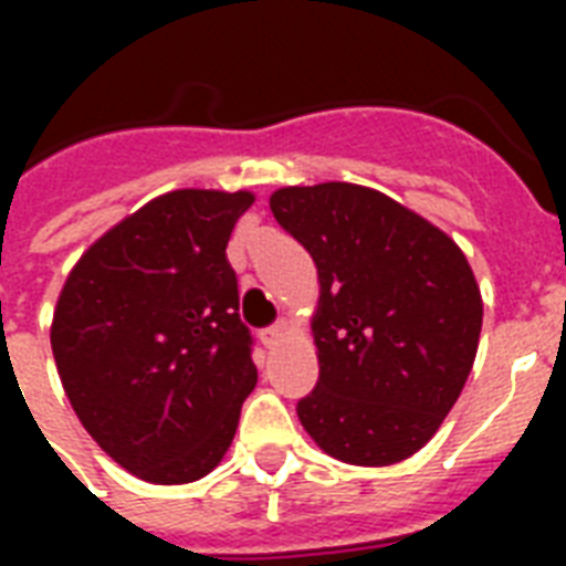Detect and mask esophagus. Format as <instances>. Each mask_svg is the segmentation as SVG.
Segmentation results:
<instances>
[{
  "instance_id": "obj_1",
  "label": "esophagus",
  "mask_w": 566,
  "mask_h": 566,
  "mask_svg": "<svg viewBox=\"0 0 566 566\" xmlns=\"http://www.w3.org/2000/svg\"><path fill=\"white\" fill-rule=\"evenodd\" d=\"M293 326L287 323V319H279L275 326H270L266 332H261V340H264V346H279L284 340V337L291 335Z\"/></svg>"
}]
</instances>
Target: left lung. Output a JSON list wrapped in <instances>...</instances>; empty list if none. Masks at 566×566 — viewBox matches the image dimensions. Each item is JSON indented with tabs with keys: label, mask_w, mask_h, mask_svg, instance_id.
I'll list each match as a JSON object with an SVG mask.
<instances>
[{
	"label": "left lung",
	"mask_w": 566,
	"mask_h": 566,
	"mask_svg": "<svg viewBox=\"0 0 566 566\" xmlns=\"http://www.w3.org/2000/svg\"><path fill=\"white\" fill-rule=\"evenodd\" d=\"M270 208L308 249L319 381L300 422L326 455L358 467L411 458L434 438L473 370L482 291L447 231L349 181L279 188Z\"/></svg>",
	"instance_id": "1"
}]
</instances>
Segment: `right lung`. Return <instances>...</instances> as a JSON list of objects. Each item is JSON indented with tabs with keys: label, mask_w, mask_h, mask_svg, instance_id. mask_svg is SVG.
Segmentation results:
<instances>
[{
	"label": "right lung",
	"mask_w": 566,
	"mask_h": 566,
	"mask_svg": "<svg viewBox=\"0 0 566 566\" xmlns=\"http://www.w3.org/2000/svg\"><path fill=\"white\" fill-rule=\"evenodd\" d=\"M249 190H170L111 226L52 314L64 394L102 452L153 484L220 464L258 370L226 261Z\"/></svg>",
	"instance_id": "obj_1"
}]
</instances>
